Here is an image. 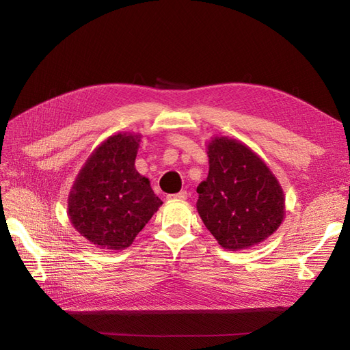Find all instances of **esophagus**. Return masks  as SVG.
Masks as SVG:
<instances>
[{
	"mask_svg": "<svg viewBox=\"0 0 350 350\" xmlns=\"http://www.w3.org/2000/svg\"><path fill=\"white\" fill-rule=\"evenodd\" d=\"M166 198H167L169 201H174V200H176V201H184V200H187V191H179V193H176V194H169Z\"/></svg>",
	"mask_w": 350,
	"mask_h": 350,
	"instance_id": "34e87169",
	"label": "esophagus"
}]
</instances>
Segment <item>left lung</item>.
<instances>
[{"mask_svg": "<svg viewBox=\"0 0 350 350\" xmlns=\"http://www.w3.org/2000/svg\"><path fill=\"white\" fill-rule=\"evenodd\" d=\"M208 175L197 187V211L219 245L248 250L276 232L286 215L283 188L250 146L226 135L206 144Z\"/></svg>", "mask_w": 350, "mask_h": 350, "instance_id": "1", "label": "left lung"}]
</instances>
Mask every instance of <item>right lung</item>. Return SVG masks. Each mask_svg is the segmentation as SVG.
I'll return each instance as SVG.
<instances>
[{"mask_svg":"<svg viewBox=\"0 0 350 350\" xmlns=\"http://www.w3.org/2000/svg\"><path fill=\"white\" fill-rule=\"evenodd\" d=\"M140 133H116L84 162L67 198L70 224L94 247L122 251L163 203L137 172Z\"/></svg>","mask_w":350,"mask_h":350,"instance_id":"right-lung-1","label":"right lung"}]
</instances>
